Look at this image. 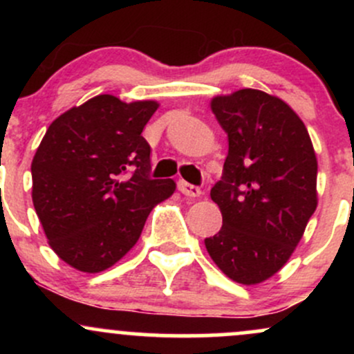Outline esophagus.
<instances>
[{"label":"esophagus","mask_w":354,"mask_h":354,"mask_svg":"<svg viewBox=\"0 0 354 354\" xmlns=\"http://www.w3.org/2000/svg\"><path fill=\"white\" fill-rule=\"evenodd\" d=\"M178 188H180L181 193L188 198H198L201 194V189L198 188V186L189 185V183H186V181L178 183Z\"/></svg>","instance_id":"esophagus-1"}]
</instances>
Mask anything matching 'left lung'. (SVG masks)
<instances>
[{
	"label": "left lung",
	"mask_w": 354,
	"mask_h": 354,
	"mask_svg": "<svg viewBox=\"0 0 354 354\" xmlns=\"http://www.w3.org/2000/svg\"><path fill=\"white\" fill-rule=\"evenodd\" d=\"M211 111L230 148L211 189L223 226L205 246L230 279L259 284L286 265L318 206V160L301 118L278 96L238 89L214 96Z\"/></svg>",
	"instance_id": "8db88e82"
}]
</instances>
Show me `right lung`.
Here are the masks:
<instances>
[{
	"instance_id": "1",
	"label": "right lung",
	"mask_w": 354,
	"mask_h": 354,
	"mask_svg": "<svg viewBox=\"0 0 354 354\" xmlns=\"http://www.w3.org/2000/svg\"><path fill=\"white\" fill-rule=\"evenodd\" d=\"M160 108L98 95L59 115L31 163V198L48 245L83 273L108 270L136 245L151 209L176 189L149 178L143 128Z\"/></svg>"
}]
</instances>
